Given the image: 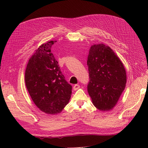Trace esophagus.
<instances>
[{
	"instance_id": "1",
	"label": "esophagus",
	"mask_w": 148,
	"mask_h": 148,
	"mask_svg": "<svg viewBox=\"0 0 148 148\" xmlns=\"http://www.w3.org/2000/svg\"><path fill=\"white\" fill-rule=\"evenodd\" d=\"M80 88V85L79 84H75L74 86H73V89L74 90H77L78 89H79Z\"/></svg>"
}]
</instances>
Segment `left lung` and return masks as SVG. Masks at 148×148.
Here are the masks:
<instances>
[{
  "mask_svg": "<svg viewBox=\"0 0 148 148\" xmlns=\"http://www.w3.org/2000/svg\"><path fill=\"white\" fill-rule=\"evenodd\" d=\"M87 65L88 91L93 104L99 110L112 109L125 88L123 64L110 47L99 44L91 46Z\"/></svg>",
  "mask_w": 148,
  "mask_h": 148,
  "instance_id": "obj_1",
  "label": "left lung"
}]
</instances>
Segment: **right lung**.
<instances>
[{"label":"right lung","mask_w":148,"mask_h":148,"mask_svg":"<svg viewBox=\"0 0 148 148\" xmlns=\"http://www.w3.org/2000/svg\"><path fill=\"white\" fill-rule=\"evenodd\" d=\"M55 42L41 45L29 59L25 72L26 86L33 101L41 111L51 114L63 110L72 93V86L51 52Z\"/></svg>","instance_id":"obj_1"}]
</instances>
